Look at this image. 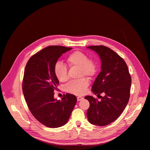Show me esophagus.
I'll return each instance as SVG.
<instances>
[{
    "label": "esophagus",
    "instance_id": "1",
    "mask_svg": "<svg viewBox=\"0 0 150 150\" xmlns=\"http://www.w3.org/2000/svg\"><path fill=\"white\" fill-rule=\"evenodd\" d=\"M83 97H77V101H80V100H83Z\"/></svg>",
    "mask_w": 150,
    "mask_h": 150
}]
</instances>
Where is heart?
<instances>
[{
    "mask_svg": "<svg viewBox=\"0 0 150 150\" xmlns=\"http://www.w3.org/2000/svg\"><path fill=\"white\" fill-rule=\"evenodd\" d=\"M67 62L71 67H77L79 68V76H93L97 71V65L92 59L88 58L84 53L81 51H75L68 55ZM54 74L59 82H65L68 79V69L67 66L57 62L54 66ZM88 81L85 78L70 81L66 84L65 91L74 95H82L85 92L88 86Z\"/></svg>",
    "mask_w": 150,
    "mask_h": 150,
    "instance_id": "1",
    "label": "heart"
}]
</instances>
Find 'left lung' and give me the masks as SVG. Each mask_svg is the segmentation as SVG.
I'll use <instances>...</instances> for the list:
<instances>
[{"mask_svg": "<svg viewBox=\"0 0 150 150\" xmlns=\"http://www.w3.org/2000/svg\"><path fill=\"white\" fill-rule=\"evenodd\" d=\"M97 52L101 60L100 73L93 82L92 91L100 95L98 100L86 96L90 106L87 112L88 121L99 126L109 124L120 116L130 98L131 76L126 63L117 53L104 45L87 47Z\"/></svg>", "mask_w": 150, "mask_h": 150, "instance_id": "obj_1", "label": "left lung"}]
</instances>
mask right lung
Masks as SVG:
<instances>
[{
  "instance_id": "right-lung-1",
  "label": "right lung",
  "mask_w": 150,
  "mask_h": 150,
  "mask_svg": "<svg viewBox=\"0 0 150 150\" xmlns=\"http://www.w3.org/2000/svg\"><path fill=\"white\" fill-rule=\"evenodd\" d=\"M72 48L48 46L35 53L28 60L24 72L23 93L33 116L45 126L57 128L68 121L77 98L70 93L62 100L54 98L59 81L54 74V66L63 53Z\"/></svg>"
}]
</instances>
